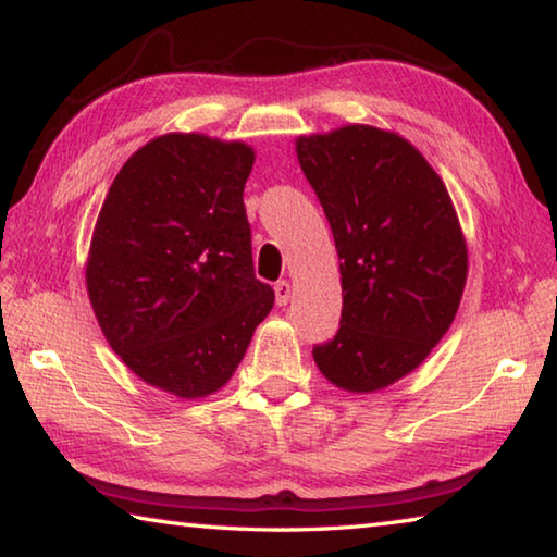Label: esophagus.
I'll list each match as a JSON object with an SVG mask.
<instances>
[{
	"label": "esophagus",
	"instance_id": "esophagus-1",
	"mask_svg": "<svg viewBox=\"0 0 557 557\" xmlns=\"http://www.w3.org/2000/svg\"><path fill=\"white\" fill-rule=\"evenodd\" d=\"M275 297H277V305L280 307H285L287 301H289V297H292V285L287 280H280L277 285H275Z\"/></svg>",
	"mask_w": 557,
	"mask_h": 557
}]
</instances>
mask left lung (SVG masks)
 Listing matches in <instances>:
<instances>
[{
  "label": "left lung",
  "mask_w": 557,
  "mask_h": 557,
  "mask_svg": "<svg viewBox=\"0 0 557 557\" xmlns=\"http://www.w3.org/2000/svg\"><path fill=\"white\" fill-rule=\"evenodd\" d=\"M332 225L342 272V326L314 363L348 393L388 388L425 361L455 322L467 240L455 206L408 139L346 125L295 143Z\"/></svg>",
  "instance_id": "8db88e82"
}]
</instances>
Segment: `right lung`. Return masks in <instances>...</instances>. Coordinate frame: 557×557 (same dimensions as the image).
I'll return each mask as SVG.
<instances>
[{
    "label": "right lung",
    "mask_w": 557,
    "mask_h": 557,
    "mask_svg": "<svg viewBox=\"0 0 557 557\" xmlns=\"http://www.w3.org/2000/svg\"><path fill=\"white\" fill-rule=\"evenodd\" d=\"M252 164L238 139L169 132L122 164L98 213L92 312L122 363L176 398L223 388L275 301L252 270Z\"/></svg>",
    "instance_id": "1"
}]
</instances>
